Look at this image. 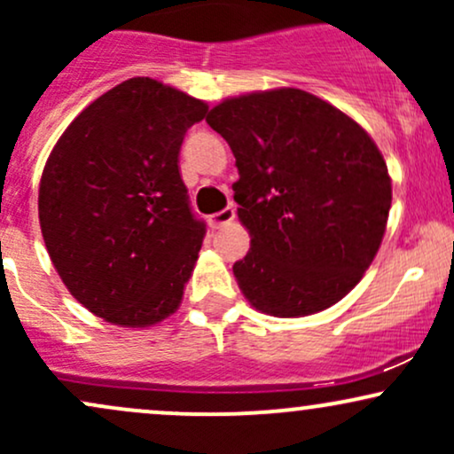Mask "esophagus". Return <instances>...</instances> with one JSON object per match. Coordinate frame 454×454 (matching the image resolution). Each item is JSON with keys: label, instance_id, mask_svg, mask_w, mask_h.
I'll list each match as a JSON object with an SVG mask.
<instances>
[{"label": "esophagus", "instance_id": "esophagus-1", "mask_svg": "<svg viewBox=\"0 0 454 454\" xmlns=\"http://www.w3.org/2000/svg\"><path fill=\"white\" fill-rule=\"evenodd\" d=\"M232 220H234V207H226V209L209 215L211 228H222V226H226V223H231Z\"/></svg>", "mask_w": 454, "mask_h": 454}]
</instances>
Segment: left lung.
Segmentation results:
<instances>
[{
  "label": "left lung",
  "instance_id": "left-lung-1",
  "mask_svg": "<svg viewBox=\"0 0 454 454\" xmlns=\"http://www.w3.org/2000/svg\"><path fill=\"white\" fill-rule=\"evenodd\" d=\"M207 123L237 160V215L252 243L232 270L245 299L278 317L341 301L376 258L393 200L372 137L294 87L228 98Z\"/></svg>",
  "mask_w": 454,
  "mask_h": 454
}]
</instances>
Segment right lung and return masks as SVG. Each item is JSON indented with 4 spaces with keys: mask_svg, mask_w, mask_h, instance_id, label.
<instances>
[{
    "mask_svg": "<svg viewBox=\"0 0 454 454\" xmlns=\"http://www.w3.org/2000/svg\"><path fill=\"white\" fill-rule=\"evenodd\" d=\"M202 100L137 76L91 102L57 140L38 215L57 273L82 307L119 326L175 314L205 239L179 173Z\"/></svg>",
    "mask_w": 454,
    "mask_h": 454,
    "instance_id": "add662e5",
    "label": "right lung"
}]
</instances>
